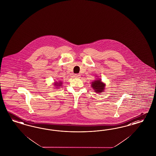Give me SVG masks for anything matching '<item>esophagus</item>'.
Masks as SVG:
<instances>
[{
    "label": "esophagus",
    "mask_w": 156,
    "mask_h": 156,
    "mask_svg": "<svg viewBox=\"0 0 156 156\" xmlns=\"http://www.w3.org/2000/svg\"><path fill=\"white\" fill-rule=\"evenodd\" d=\"M74 76L75 77V78H80V77H81V75H80V74H75V75H74Z\"/></svg>",
    "instance_id": "obj_1"
}]
</instances>
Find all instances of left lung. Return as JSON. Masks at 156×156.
Segmentation results:
<instances>
[{"instance_id":"1","label":"left lung","mask_w":156,"mask_h":156,"mask_svg":"<svg viewBox=\"0 0 156 156\" xmlns=\"http://www.w3.org/2000/svg\"><path fill=\"white\" fill-rule=\"evenodd\" d=\"M105 84L102 82L101 79L96 80L91 83V87L95 91L94 92H96L97 93H99L104 91L105 89Z\"/></svg>"}]
</instances>
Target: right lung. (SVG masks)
Wrapping results in <instances>:
<instances>
[{"mask_svg": "<svg viewBox=\"0 0 156 156\" xmlns=\"http://www.w3.org/2000/svg\"><path fill=\"white\" fill-rule=\"evenodd\" d=\"M62 85V82H55V84H54V85L55 86H58V87H59V86H61V85Z\"/></svg>", "mask_w": 156, "mask_h": 156, "instance_id": "add662e5", "label": "right lung"}]
</instances>
